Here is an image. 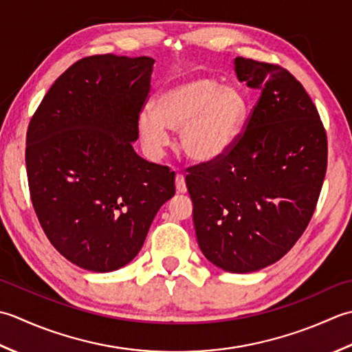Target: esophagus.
Listing matches in <instances>:
<instances>
[{
  "label": "esophagus",
  "instance_id": "obj_1",
  "mask_svg": "<svg viewBox=\"0 0 352 352\" xmlns=\"http://www.w3.org/2000/svg\"><path fill=\"white\" fill-rule=\"evenodd\" d=\"M176 191H177V192H186L185 177H184V175H181V173L176 175Z\"/></svg>",
  "mask_w": 352,
  "mask_h": 352
}]
</instances>
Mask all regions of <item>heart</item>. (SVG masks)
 Returning <instances> with one entry per match:
<instances>
[{
	"instance_id": "obj_1",
	"label": "heart",
	"mask_w": 352,
	"mask_h": 352,
	"mask_svg": "<svg viewBox=\"0 0 352 352\" xmlns=\"http://www.w3.org/2000/svg\"><path fill=\"white\" fill-rule=\"evenodd\" d=\"M249 113L246 96L217 78L197 76L157 92L155 109L142 107L136 129L146 153L160 160L171 142L170 129L181 131L182 152L197 164L226 156L239 142Z\"/></svg>"
}]
</instances>
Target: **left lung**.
Returning <instances> with one entry per match:
<instances>
[{"instance_id": "left-lung-1", "label": "left lung", "mask_w": 352, "mask_h": 352, "mask_svg": "<svg viewBox=\"0 0 352 352\" xmlns=\"http://www.w3.org/2000/svg\"><path fill=\"white\" fill-rule=\"evenodd\" d=\"M234 71L261 97L231 152L192 167L185 182L206 260L249 274L281 260L305 231L328 148L316 106L289 71L245 57Z\"/></svg>"}]
</instances>
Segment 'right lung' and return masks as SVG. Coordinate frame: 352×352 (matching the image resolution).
Instances as JSON below:
<instances>
[{
	"mask_svg": "<svg viewBox=\"0 0 352 352\" xmlns=\"http://www.w3.org/2000/svg\"><path fill=\"white\" fill-rule=\"evenodd\" d=\"M152 57L100 54L69 67L28 124L25 166L36 216L76 266L113 272L138 255L175 171L135 152Z\"/></svg>",
	"mask_w": 352,
	"mask_h": 352,
	"instance_id": "obj_1",
	"label": "right lung"
}]
</instances>
